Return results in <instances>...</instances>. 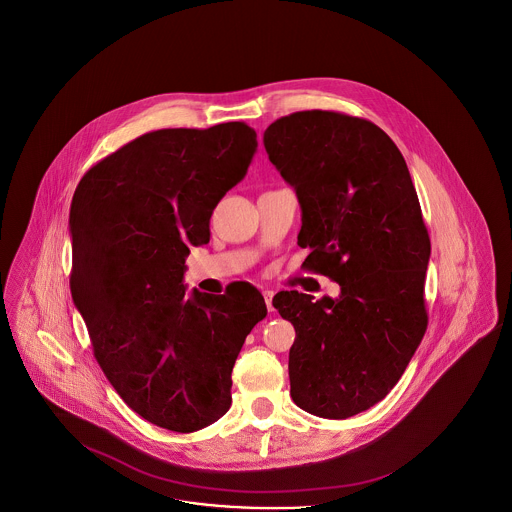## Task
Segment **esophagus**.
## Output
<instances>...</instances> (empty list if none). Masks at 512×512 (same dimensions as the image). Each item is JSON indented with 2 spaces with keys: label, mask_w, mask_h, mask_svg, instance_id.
<instances>
[{
  "label": "esophagus",
  "mask_w": 512,
  "mask_h": 512,
  "mask_svg": "<svg viewBox=\"0 0 512 512\" xmlns=\"http://www.w3.org/2000/svg\"><path fill=\"white\" fill-rule=\"evenodd\" d=\"M262 295H264V300H266V306H268V310H273V291H262Z\"/></svg>",
  "instance_id": "1"
}]
</instances>
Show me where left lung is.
Returning a JSON list of instances; mask_svg holds the SVG:
<instances>
[{
	"mask_svg": "<svg viewBox=\"0 0 512 512\" xmlns=\"http://www.w3.org/2000/svg\"><path fill=\"white\" fill-rule=\"evenodd\" d=\"M269 162L295 189L312 252L302 266L337 281V298L283 291L295 325L291 397L343 420L385 399L418 349L431 244L403 154L377 125L337 111H296L264 133Z\"/></svg>",
	"mask_w": 512,
	"mask_h": 512,
	"instance_id": "8db88e82",
	"label": "left lung"
}]
</instances>
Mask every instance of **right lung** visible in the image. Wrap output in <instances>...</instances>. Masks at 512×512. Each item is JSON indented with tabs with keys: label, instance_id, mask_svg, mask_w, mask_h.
<instances>
[{
	"label": "right lung",
	"instance_id": "right-lung-1",
	"mask_svg": "<svg viewBox=\"0 0 512 512\" xmlns=\"http://www.w3.org/2000/svg\"><path fill=\"white\" fill-rule=\"evenodd\" d=\"M258 148L241 121L138 136L79 183L71 202V295L94 356L136 414L190 433L231 406V372L268 308L254 287L225 295L183 283L192 246Z\"/></svg>",
	"mask_w": 512,
	"mask_h": 512
}]
</instances>
